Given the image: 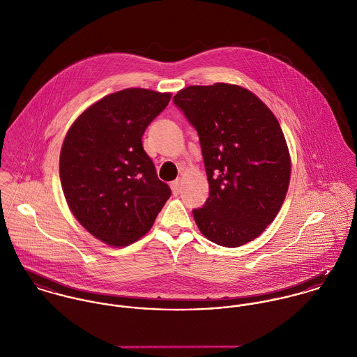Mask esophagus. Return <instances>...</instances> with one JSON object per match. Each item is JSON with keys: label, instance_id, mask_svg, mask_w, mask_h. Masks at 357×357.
Listing matches in <instances>:
<instances>
[{"label": "esophagus", "instance_id": "34e87169", "mask_svg": "<svg viewBox=\"0 0 357 357\" xmlns=\"http://www.w3.org/2000/svg\"><path fill=\"white\" fill-rule=\"evenodd\" d=\"M171 189H172V193L175 196L179 195V192H181V182H179V179H175L174 182H171Z\"/></svg>", "mask_w": 357, "mask_h": 357}]
</instances>
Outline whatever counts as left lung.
Here are the masks:
<instances>
[{"label": "left lung", "instance_id": "1", "mask_svg": "<svg viewBox=\"0 0 357 357\" xmlns=\"http://www.w3.org/2000/svg\"><path fill=\"white\" fill-rule=\"evenodd\" d=\"M196 128L209 197L193 209L209 241L241 246L275 219L290 179V158L274 114L236 84L189 86L172 98Z\"/></svg>", "mask_w": 357, "mask_h": 357}]
</instances>
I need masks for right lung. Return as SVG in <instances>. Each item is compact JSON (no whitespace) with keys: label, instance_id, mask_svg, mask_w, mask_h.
Here are the masks:
<instances>
[{"label":"right lung","instance_id":"obj_1","mask_svg":"<svg viewBox=\"0 0 357 357\" xmlns=\"http://www.w3.org/2000/svg\"><path fill=\"white\" fill-rule=\"evenodd\" d=\"M169 93L124 89L87 108L71 126L60 155L66 199L80 225L112 246L145 236L171 189L144 151L146 127Z\"/></svg>","mask_w":357,"mask_h":357}]
</instances>
